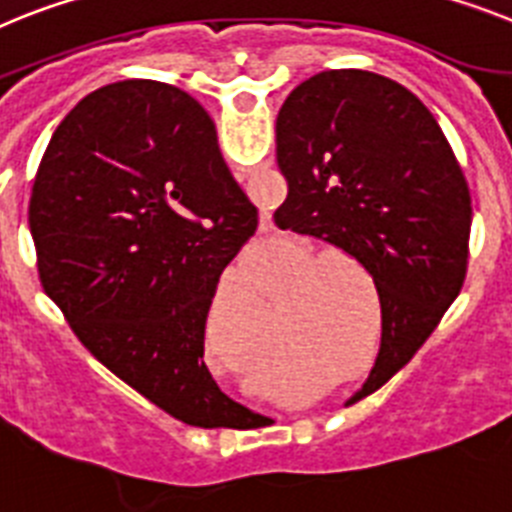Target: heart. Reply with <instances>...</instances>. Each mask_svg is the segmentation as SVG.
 Masks as SVG:
<instances>
[{
  "label": "heart",
  "mask_w": 512,
  "mask_h": 512,
  "mask_svg": "<svg viewBox=\"0 0 512 512\" xmlns=\"http://www.w3.org/2000/svg\"><path fill=\"white\" fill-rule=\"evenodd\" d=\"M316 253L305 251L303 259L287 272L274 277V292L308 269ZM334 264H318L304 274L279 303V334L290 347V357L277 373L282 378H300L295 391H308L323 378H349L357 362L368 352L370 313L368 295L355 277L344 269H330ZM209 352L230 362V368L246 383H256L272 365L274 336L261 298L253 290L251 279L243 272H233L222 282L220 295L214 300L207 329ZM378 347L373 344L362 373L373 368Z\"/></svg>",
  "instance_id": "b5f03b06"
}]
</instances>
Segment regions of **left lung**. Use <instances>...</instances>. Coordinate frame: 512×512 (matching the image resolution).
<instances>
[{"instance_id": "obj_1", "label": "left lung", "mask_w": 512, "mask_h": 512, "mask_svg": "<svg viewBox=\"0 0 512 512\" xmlns=\"http://www.w3.org/2000/svg\"><path fill=\"white\" fill-rule=\"evenodd\" d=\"M277 163L287 178L277 227L360 261L381 300V352L349 406L399 373L458 298L469 186L430 108L365 69L313 74L287 95Z\"/></svg>"}]
</instances>
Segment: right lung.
<instances>
[{"instance_id":"1","label":"right lung","mask_w":512,"mask_h":512,"mask_svg":"<svg viewBox=\"0 0 512 512\" xmlns=\"http://www.w3.org/2000/svg\"><path fill=\"white\" fill-rule=\"evenodd\" d=\"M43 290L90 355L170 417H248L204 362L220 274L259 225L189 93L124 80L56 126L28 207Z\"/></svg>"}]
</instances>
